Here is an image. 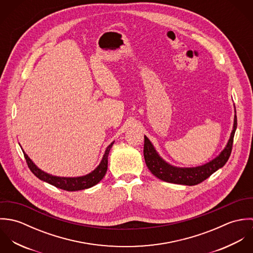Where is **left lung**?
I'll return each instance as SVG.
<instances>
[{"label":"left lung","mask_w":253,"mask_h":253,"mask_svg":"<svg viewBox=\"0 0 253 253\" xmlns=\"http://www.w3.org/2000/svg\"><path fill=\"white\" fill-rule=\"evenodd\" d=\"M236 113V110H235ZM237 129V115L234 117L233 130L224 150L212 161L196 168H177L169 165L158 154L148 137L144 136V159L149 170L159 179L181 185L193 186L209 178L221 169L229 160L232 152L235 131Z\"/></svg>","instance_id":"1"}]
</instances>
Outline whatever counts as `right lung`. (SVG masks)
<instances>
[{
  "label": "right lung",
  "mask_w": 253,
  "mask_h": 253,
  "mask_svg": "<svg viewBox=\"0 0 253 253\" xmlns=\"http://www.w3.org/2000/svg\"><path fill=\"white\" fill-rule=\"evenodd\" d=\"M113 144H114V142H112L106 148V151L103 155V158H102L99 166L93 171H91L90 173H88L86 175L79 176V177H59V176H54V175L48 174V173L42 171V169H40L32 162V160L27 156V154H25L24 151H23V154H24L26 163L28 165V168L39 179L44 181L50 185H53L56 188L72 192V191H79V190H84V189L90 188V187L96 185L104 177V175L106 174L107 169H108L109 152H110Z\"/></svg>",
  "instance_id": "1"
}]
</instances>
